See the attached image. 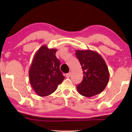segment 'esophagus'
Returning a JSON list of instances; mask_svg holds the SVG:
<instances>
[{
  "label": "esophagus",
  "mask_w": 132,
  "mask_h": 132,
  "mask_svg": "<svg viewBox=\"0 0 132 132\" xmlns=\"http://www.w3.org/2000/svg\"><path fill=\"white\" fill-rule=\"evenodd\" d=\"M70 75H71V72H69V73H68V74H66V77L69 78V77H70Z\"/></svg>",
  "instance_id": "obj_1"
}]
</instances>
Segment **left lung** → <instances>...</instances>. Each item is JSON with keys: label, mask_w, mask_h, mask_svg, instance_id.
Returning a JSON list of instances; mask_svg holds the SVG:
<instances>
[{"label": "left lung", "mask_w": 132, "mask_h": 132, "mask_svg": "<svg viewBox=\"0 0 132 132\" xmlns=\"http://www.w3.org/2000/svg\"><path fill=\"white\" fill-rule=\"evenodd\" d=\"M83 72V79L77 86L80 94L91 97L101 93L108 84V68L104 59L97 52L91 50H76Z\"/></svg>", "instance_id": "left-lung-1"}]
</instances>
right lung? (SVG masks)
I'll list each match as a JSON object with an SVG mask.
<instances>
[{"instance_id": "obj_1", "label": "right lung", "mask_w": 132, "mask_h": 132, "mask_svg": "<svg viewBox=\"0 0 132 132\" xmlns=\"http://www.w3.org/2000/svg\"><path fill=\"white\" fill-rule=\"evenodd\" d=\"M56 49H49L44 45L33 57L29 79L33 90L41 97L53 93L64 79L60 70L61 62L56 57Z\"/></svg>"}]
</instances>
